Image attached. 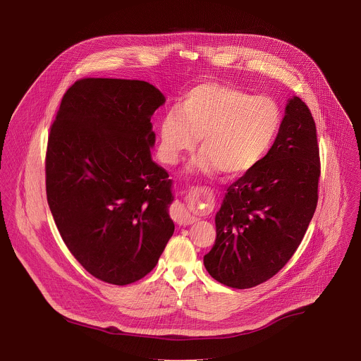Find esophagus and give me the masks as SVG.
I'll return each instance as SVG.
<instances>
[{
  "mask_svg": "<svg viewBox=\"0 0 361 361\" xmlns=\"http://www.w3.org/2000/svg\"><path fill=\"white\" fill-rule=\"evenodd\" d=\"M171 216L174 219V221L180 226H188L197 221L195 217H192L190 214V212L187 210V207L181 202H176L173 207H171Z\"/></svg>",
  "mask_w": 361,
  "mask_h": 361,
  "instance_id": "obj_1",
  "label": "esophagus"
}]
</instances>
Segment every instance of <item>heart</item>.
I'll use <instances>...</instances> for the list:
<instances>
[{
    "label": "heart",
    "instance_id": "b5f03b06",
    "mask_svg": "<svg viewBox=\"0 0 361 361\" xmlns=\"http://www.w3.org/2000/svg\"><path fill=\"white\" fill-rule=\"evenodd\" d=\"M281 123V110L274 99L205 81L187 90L177 107L164 113L160 156L164 163L176 164L201 138L202 152L191 169L207 174L223 170L228 177H240L266 159Z\"/></svg>",
    "mask_w": 361,
    "mask_h": 361
}]
</instances>
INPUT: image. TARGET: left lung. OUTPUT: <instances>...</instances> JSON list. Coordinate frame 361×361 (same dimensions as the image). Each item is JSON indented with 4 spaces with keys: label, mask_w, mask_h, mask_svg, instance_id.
Instances as JSON below:
<instances>
[{
    "label": "left lung",
    "mask_w": 361,
    "mask_h": 361,
    "mask_svg": "<svg viewBox=\"0 0 361 361\" xmlns=\"http://www.w3.org/2000/svg\"><path fill=\"white\" fill-rule=\"evenodd\" d=\"M320 169L314 118L293 97L266 159L227 188L216 214V243L204 255L210 276L233 288H251L276 276L313 219Z\"/></svg>",
    "instance_id": "obj_1"
}]
</instances>
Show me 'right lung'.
Returning a JSON list of instances; mask_svg holds the SVG:
<instances>
[{"label":"right lung","instance_id":"obj_1","mask_svg":"<svg viewBox=\"0 0 361 361\" xmlns=\"http://www.w3.org/2000/svg\"><path fill=\"white\" fill-rule=\"evenodd\" d=\"M148 82L81 78L63 95L45 152L47 201L75 260L116 286L145 277L174 233L169 173L151 160Z\"/></svg>","mask_w":361,"mask_h":361}]
</instances>
